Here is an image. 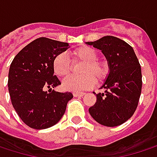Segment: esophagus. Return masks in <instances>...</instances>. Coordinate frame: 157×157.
<instances>
[{"label":"esophagus","mask_w":157,"mask_h":157,"mask_svg":"<svg viewBox=\"0 0 157 157\" xmlns=\"http://www.w3.org/2000/svg\"><path fill=\"white\" fill-rule=\"evenodd\" d=\"M82 95H84V93H79V92L74 93V96H75V97H81V96H82Z\"/></svg>","instance_id":"obj_1"}]
</instances>
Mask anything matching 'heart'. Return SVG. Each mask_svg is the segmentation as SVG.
Listing matches in <instances>:
<instances>
[{
  "label": "heart",
  "instance_id": "obj_1",
  "mask_svg": "<svg viewBox=\"0 0 157 157\" xmlns=\"http://www.w3.org/2000/svg\"><path fill=\"white\" fill-rule=\"evenodd\" d=\"M73 62L82 63L78 73L81 75L70 76L63 81V88L68 91H83L92 88L98 82L107 78L110 72L109 64L104 60H99L98 52L90 46L77 48L72 52ZM52 71L58 77H65L70 75L72 67L67 56L64 53L56 54L52 63Z\"/></svg>",
  "mask_w": 157,
  "mask_h": 157
}]
</instances>
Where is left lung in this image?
Masks as SVG:
<instances>
[{"instance_id": "1", "label": "left lung", "mask_w": 157, "mask_h": 157, "mask_svg": "<svg viewBox=\"0 0 157 157\" xmlns=\"http://www.w3.org/2000/svg\"><path fill=\"white\" fill-rule=\"evenodd\" d=\"M86 44L101 50L110 67L107 79L101 87L105 92L95 94L96 102L89 113L103 125H120L132 117L138 105L142 91L139 61L133 48L114 36H104Z\"/></svg>"}]
</instances>
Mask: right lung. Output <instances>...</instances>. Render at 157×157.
<instances>
[{"instance_id": "obj_1", "label": "right lung", "mask_w": 157, "mask_h": 157, "mask_svg": "<svg viewBox=\"0 0 157 157\" xmlns=\"http://www.w3.org/2000/svg\"><path fill=\"white\" fill-rule=\"evenodd\" d=\"M68 48L67 43L41 37L21 49L11 63V101L20 118L31 128L46 129L56 124L73 98L72 93L52 90L61 84L53 75L52 59Z\"/></svg>"}]
</instances>
